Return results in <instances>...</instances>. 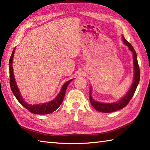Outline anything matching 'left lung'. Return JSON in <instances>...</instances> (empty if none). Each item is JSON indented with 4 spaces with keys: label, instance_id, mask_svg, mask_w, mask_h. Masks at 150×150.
I'll return each instance as SVG.
<instances>
[{
    "label": "left lung",
    "instance_id": "left-lung-1",
    "mask_svg": "<svg viewBox=\"0 0 150 150\" xmlns=\"http://www.w3.org/2000/svg\"><path fill=\"white\" fill-rule=\"evenodd\" d=\"M123 41H124V44L127 45L129 47V49L133 53V59H134V79L132 85L130 87V89L128 91V93L126 94L125 96L120 101L113 103H99L97 101H95L94 99L91 97V90L90 89L89 92V99L91 104L92 105L94 108L98 110V112H103V113H111L115 112V111L119 110L120 109L124 108V107L127 106L128 104L130 99H132L133 96L135 93V91L136 90V88L139 83V80H140V70H139V67L138 64L137 59V54L136 52L134 50L132 45L130 44L128 41H127L124 36H122Z\"/></svg>",
    "mask_w": 150,
    "mask_h": 150
}]
</instances>
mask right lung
<instances>
[{
	"instance_id": "obj_1",
	"label": "right lung",
	"mask_w": 150,
	"mask_h": 150,
	"mask_svg": "<svg viewBox=\"0 0 150 150\" xmlns=\"http://www.w3.org/2000/svg\"><path fill=\"white\" fill-rule=\"evenodd\" d=\"M14 51H15V48L13 50L12 54H11L10 59H9V75H10L11 89L13 92V93L15 96V97H16V98L17 99V100L22 106H23L26 109H27L29 112H30L32 113L45 115V114H49L54 112V111H56L57 108H59L60 105H61V103H62L65 93H66L67 86L69 84V83H70L73 79L69 80V81L67 82L64 84L62 89H61L60 91L59 94L54 99V100L50 101L49 103H44V104H42V105H28L23 101V99L22 97L21 96L20 92H19L18 87L16 86V82H15L14 76L13 74V66H12Z\"/></svg>"
}]
</instances>
